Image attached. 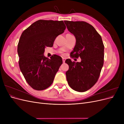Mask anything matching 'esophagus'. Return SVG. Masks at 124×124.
I'll list each match as a JSON object with an SVG mask.
<instances>
[{"label":"esophagus","mask_w":124,"mask_h":124,"mask_svg":"<svg viewBox=\"0 0 124 124\" xmlns=\"http://www.w3.org/2000/svg\"><path fill=\"white\" fill-rule=\"evenodd\" d=\"M65 61H66V58H62V62H63L64 63L65 62Z\"/></svg>","instance_id":"34e87169"}]
</instances>
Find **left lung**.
<instances>
[{"label": "left lung", "mask_w": 124, "mask_h": 124, "mask_svg": "<svg viewBox=\"0 0 124 124\" xmlns=\"http://www.w3.org/2000/svg\"><path fill=\"white\" fill-rule=\"evenodd\" d=\"M64 22L76 39L71 57L81 59L80 62L66 60L69 66L66 73L67 80L74 91L84 92L98 80L104 63V45L101 37L91 24L84 21Z\"/></svg>", "instance_id": "obj_1"}]
</instances>
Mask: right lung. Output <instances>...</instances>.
<instances>
[{"instance_id": "1", "label": "right lung", "mask_w": 124, "mask_h": 124, "mask_svg": "<svg viewBox=\"0 0 124 124\" xmlns=\"http://www.w3.org/2000/svg\"><path fill=\"white\" fill-rule=\"evenodd\" d=\"M62 21L40 20L22 32L17 45L18 64L27 83L33 89L42 91L51 85L62 63L61 57L44 56L45 47H52L55 38L64 32Z\"/></svg>"}]
</instances>
